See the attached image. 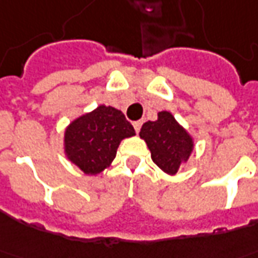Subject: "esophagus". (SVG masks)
Returning a JSON list of instances; mask_svg holds the SVG:
<instances>
[{"mask_svg":"<svg viewBox=\"0 0 258 258\" xmlns=\"http://www.w3.org/2000/svg\"><path fill=\"white\" fill-rule=\"evenodd\" d=\"M141 127H142V121H141V120H139V121H134V128L137 133H139Z\"/></svg>","mask_w":258,"mask_h":258,"instance_id":"34e87169","label":"esophagus"}]
</instances>
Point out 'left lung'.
I'll list each match as a JSON object with an SVG mask.
<instances>
[{"label": "left lung", "instance_id": "left-lung-1", "mask_svg": "<svg viewBox=\"0 0 258 258\" xmlns=\"http://www.w3.org/2000/svg\"><path fill=\"white\" fill-rule=\"evenodd\" d=\"M139 137L152 153V160L163 172L175 175L188 161L196 142L191 134L168 110L157 113V120L146 121Z\"/></svg>", "mask_w": 258, "mask_h": 258}]
</instances>
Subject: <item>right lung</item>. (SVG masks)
Here are the masks:
<instances>
[{"label": "right lung", "mask_w": 258, "mask_h": 258, "mask_svg": "<svg viewBox=\"0 0 258 258\" xmlns=\"http://www.w3.org/2000/svg\"><path fill=\"white\" fill-rule=\"evenodd\" d=\"M135 135L121 110L98 105L71 121L64 131V154L86 175H100L110 167L120 142Z\"/></svg>", "instance_id": "add662e5"}]
</instances>
